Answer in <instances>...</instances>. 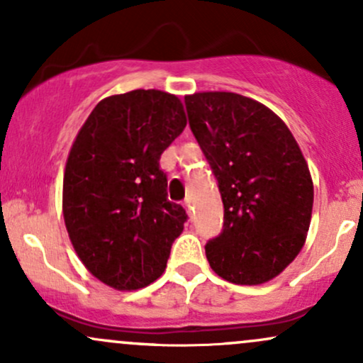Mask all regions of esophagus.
Masks as SVG:
<instances>
[{
	"label": "esophagus",
	"mask_w": 363,
	"mask_h": 363,
	"mask_svg": "<svg viewBox=\"0 0 363 363\" xmlns=\"http://www.w3.org/2000/svg\"><path fill=\"white\" fill-rule=\"evenodd\" d=\"M184 206H186L187 213H189V215H193L194 208H193V205H191V198H186V201H184Z\"/></svg>",
	"instance_id": "obj_1"
}]
</instances>
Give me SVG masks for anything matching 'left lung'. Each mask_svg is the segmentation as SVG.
Segmentation results:
<instances>
[{"label":"left lung","instance_id":"8db88e82","mask_svg":"<svg viewBox=\"0 0 363 363\" xmlns=\"http://www.w3.org/2000/svg\"><path fill=\"white\" fill-rule=\"evenodd\" d=\"M189 128L218 182L223 228L205 245L211 269L237 285H259L301 252L314 186L286 124L262 104L232 94L184 97Z\"/></svg>","mask_w":363,"mask_h":363}]
</instances>
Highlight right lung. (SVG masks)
Segmentation results:
<instances>
[{"instance_id":"add662e5","label":"right lung","mask_w":363,"mask_h":363,"mask_svg":"<svg viewBox=\"0 0 363 363\" xmlns=\"http://www.w3.org/2000/svg\"><path fill=\"white\" fill-rule=\"evenodd\" d=\"M176 95L133 90L95 106L74 140L62 181V213L86 269L118 290L164 273L186 210L167 198L160 155L184 131Z\"/></svg>"}]
</instances>
